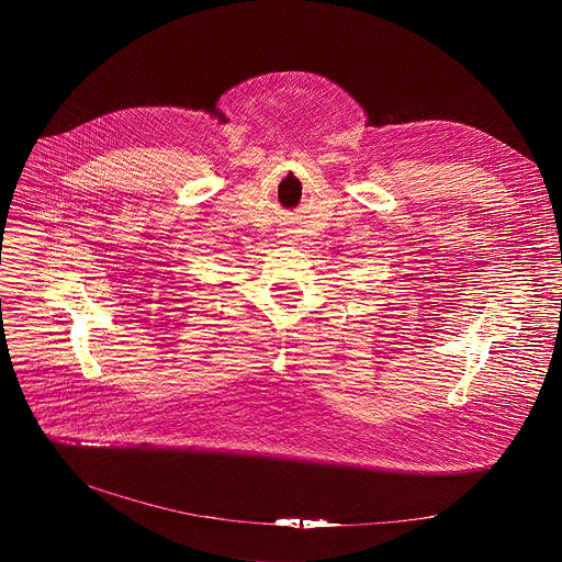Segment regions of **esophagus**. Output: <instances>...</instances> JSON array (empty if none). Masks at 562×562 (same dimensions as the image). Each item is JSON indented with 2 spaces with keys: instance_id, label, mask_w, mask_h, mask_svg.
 <instances>
[{
  "instance_id": "1",
  "label": "esophagus",
  "mask_w": 562,
  "mask_h": 562,
  "mask_svg": "<svg viewBox=\"0 0 562 562\" xmlns=\"http://www.w3.org/2000/svg\"><path fill=\"white\" fill-rule=\"evenodd\" d=\"M293 233H295V231H291V228H289V231H286V233H284V235H289V237H293Z\"/></svg>"
}]
</instances>
